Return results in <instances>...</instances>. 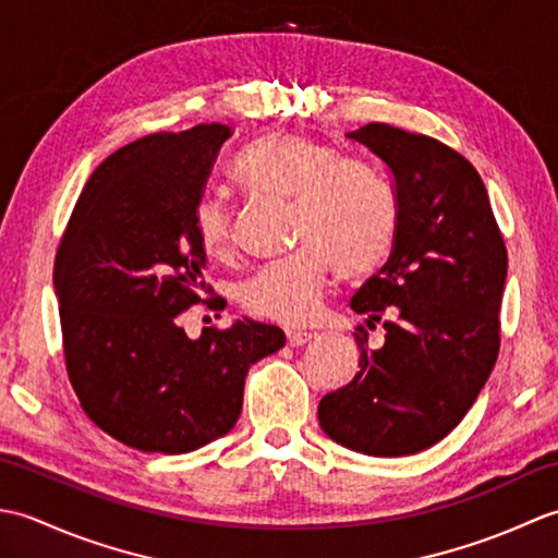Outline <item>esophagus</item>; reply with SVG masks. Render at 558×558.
<instances>
[{
    "instance_id": "1",
    "label": "esophagus",
    "mask_w": 558,
    "mask_h": 558,
    "mask_svg": "<svg viewBox=\"0 0 558 558\" xmlns=\"http://www.w3.org/2000/svg\"><path fill=\"white\" fill-rule=\"evenodd\" d=\"M314 338V333H306V330H288V345L290 348H302Z\"/></svg>"
}]
</instances>
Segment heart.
I'll list each match as a JSON object with an SVG mask.
<instances>
[{"label": "heart", "instance_id": "1", "mask_svg": "<svg viewBox=\"0 0 558 558\" xmlns=\"http://www.w3.org/2000/svg\"><path fill=\"white\" fill-rule=\"evenodd\" d=\"M236 180L260 196L294 204V244L302 246L244 282L240 298L248 314L286 326L310 324L322 312L333 266L342 278H364L393 246L398 206L388 182L322 141L290 132L260 136L236 162ZM196 232L210 256L232 252V213L222 198L198 201Z\"/></svg>", "mask_w": 558, "mask_h": 558}]
</instances>
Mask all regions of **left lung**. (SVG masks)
<instances>
[{"label": "left lung", "mask_w": 558, "mask_h": 558, "mask_svg": "<svg viewBox=\"0 0 558 558\" xmlns=\"http://www.w3.org/2000/svg\"><path fill=\"white\" fill-rule=\"evenodd\" d=\"M381 160L396 186L398 228L388 264L350 306L381 322L386 342L366 348L360 372L318 402V424L364 456L432 448L465 417L499 354L508 256L482 177L441 141L372 122L348 134Z\"/></svg>", "instance_id": "8db88e82"}]
</instances>
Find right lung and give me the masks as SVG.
Returning <instances> with one entry per match:
<instances>
[{
	"label": "right lung",
	"mask_w": 558,
	"mask_h": 558,
	"mask_svg": "<svg viewBox=\"0 0 558 558\" xmlns=\"http://www.w3.org/2000/svg\"><path fill=\"white\" fill-rule=\"evenodd\" d=\"M230 136L225 124H198L114 150L83 186L54 258L81 408L146 453H189L228 434L248 366L286 345L278 326L252 318L194 340L177 322L208 290L196 206Z\"/></svg>",
	"instance_id": "right-lung-1"
}]
</instances>
